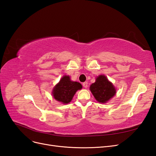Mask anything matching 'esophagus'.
Here are the masks:
<instances>
[{
    "label": "esophagus",
    "mask_w": 156,
    "mask_h": 156,
    "mask_svg": "<svg viewBox=\"0 0 156 156\" xmlns=\"http://www.w3.org/2000/svg\"><path fill=\"white\" fill-rule=\"evenodd\" d=\"M83 86L84 87V88H87L88 87V82H84L83 83Z\"/></svg>",
    "instance_id": "obj_1"
}]
</instances>
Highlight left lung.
I'll return each mask as SVG.
<instances>
[{"label":"left lung","instance_id":"8db88e82","mask_svg":"<svg viewBox=\"0 0 156 156\" xmlns=\"http://www.w3.org/2000/svg\"><path fill=\"white\" fill-rule=\"evenodd\" d=\"M90 90L96 100L101 103H107L116 94L115 87L104 75L97 77L96 82L91 84Z\"/></svg>","mask_w":156,"mask_h":156}]
</instances>
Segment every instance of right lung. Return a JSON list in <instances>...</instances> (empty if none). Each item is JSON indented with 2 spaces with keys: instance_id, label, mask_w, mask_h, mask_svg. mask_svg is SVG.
Here are the masks:
<instances>
[{
  "instance_id": "obj_1",
  "label": "right lung",
  "mask_w": 156,
  "mask_h": 156,
  "mask_svg": "<svg viewBox=\"0 0 156 156\" xmlns=\"http://www.w3.org/2000/svg\"><path fill=\"white\" fill-rule=\"evenodd\" d=\"M82 88L81 83L71 81L69 76L64 75L61 78L59 83L56 84L52 94L56 101L66 104L72 101L78 90H81Z\"/></svg>"
}]
</instances>
